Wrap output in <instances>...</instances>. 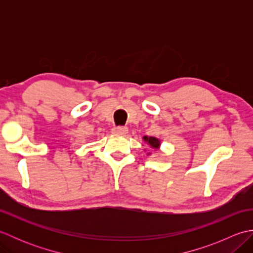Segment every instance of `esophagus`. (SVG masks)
Returning <instances> with one entry per match:
<instances>
[{
  "label": "esophagus",
  "instance_id": "34e87169",
  "mask_svg": "<svg viewBox=\"0 0 253 253\" xmlns=\"http://www.w3.org/2000/svg\"><path fill=\"white\" fill-rule=\"evenodd\" d=\"M112 132L114 133V135H118V136H125L126 133L128 132V128L126 126H117L114 127L112 129Z\"/></svg>",
  "mask_w": 253,
  "mask_h": 253
}]
</instances>
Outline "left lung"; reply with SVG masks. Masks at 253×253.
Wrapping results in <instances>:
<instances>
[{
    "label": "left lung",
    "mask_w": 253,
    "mask_h": 253,
    "mask_svg": "<svg viewBox=\"0 0 253 253\" xmlns=\"http://www.w3.org/2000/svg\"><path fill=\"white\" fill-rule=\"evenodd\" d=\"M143 140L146 141L150 147H151L153 150H159L161 147V140L158 138L155 137H148V136H144L143 137ZM151 154V152H149L148 155Z\"/></svg>",
    "instance_id": "obj_1"
}]
</instances>
